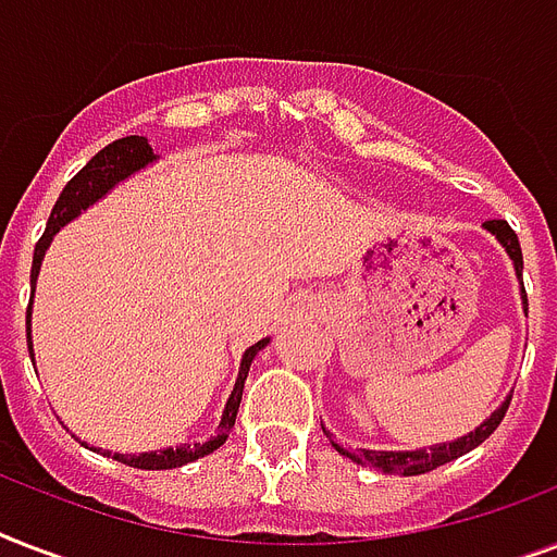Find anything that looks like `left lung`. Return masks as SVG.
I'll return each instance as SVG.
<instances>
[{"label": "left lung", "instance_id": "left-lung-1", "mask_svg": "<svg viewBox=\"0 0 557 557\" xmlns=\"http://www.w3.org/2000/svg\"><path fill=\"white\" fill-rule=\"evenodd\" d=\"M483 227L488 234L497 239V243L506 248L509 253L511 265H515V274H523V253H520V243H518V234L511 231L509 222H503V219H492V222H483ZM523 309H527V292H523ZM509 401L511 396H506L497 410H494L483 424H476L474 431H468L466 436H459L454 442H440V445H431V448H416V450H370V448H358V450H347L344 445L332 440V433L323 428L326 433V440L332 442V448L349 457L352 462L358 466L372 468V471H381V474H401V476H416V474H428L433 468L445 466L450 459L462 457L468 450H474L476 445H483L494 431H497V424L503 422V416L509 410Z\"/></svg>", "mask_w": 557, "mask_h": 557}]
</instances>
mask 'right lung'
<instances>
[{
  "label": "right lung",
  "mask_w": 557,
  "mask_h": 557,
  "mask_svg": "<svg viewBox=\"0 0 557 557\" xmlns=\"http://www.w3.org/2000/svg\"><path fill=\"white\" fill-rule=\"evenodd\" d=\"M159 159L152 147L147 144L144 135H126V138H117L109 147L95 156V159L86 164V168L77 173V176L63 187L60 193V199H57L54 210H51V216H48L46 234L39 236L37 248H34V265H30V286H37L39 277V265H42V257H46L48 245L57 236L60 227H65L72 219H77L86 208H91L95 201H100L107 196L109 190L121 182H126L129 176H135L138 170L150 168L152 161ZM30 306L28 304V318H25V332H28V352L34 358V344H30ZM271 338L257 341L253 347H248L243 352V361H239V375H236V384L231 389V396H227V405L222 410V422H219L216 436H210L208 442H199V445H178V448H164V450H147V454H112V450H103V457H112L117 462H124V466L141 468V471H168V468H182L187 462L199 457H208L219 445H225L227 433L234 428L236 422V410H239V401H243V387L245 379H248V370H251V361L257 358L260 349L269 347ZM86 445V442H83Z\"/></svg>",
  "instance_id": "add662e5"
}]
</instances>
